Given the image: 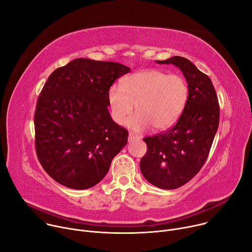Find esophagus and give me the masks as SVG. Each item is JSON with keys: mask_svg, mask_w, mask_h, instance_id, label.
Instances as JSON below:
<instances>
[{"mask_svg": "<svg viewBox=\"0 0 252 252\" xmlns=\"http://www.w3.org/2000/svg\"><path fill=\"white\" fill-rule=\"evenodd\" d=\"M140 137L138 136V135H136V134H133L132 132H129L128 133V141H134V140H137V139H139Z\"/></svg>", "mask_w": 252, "mask_h": 252, "instance_id": "obj_1", "label": "esophagus"}]
</instances>
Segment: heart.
<instances>
[{
    "label": "heart",
    "instance_id": "1",
    "mask_svg": "<svg viewBox=\"0 0 252 252\" xmlns=\"http://www.w3.org/2000/svg\"><path fill=\"white\" fill-rule=\"evenodd\" d=\"M189 94V85L183 76L148 69L125 78L122 88L112 86L109 102L118 124L126 122L135 104L136 114L127 122L129 127L142 130L151 126L155 130H162L181 117Z\"/></svg>",
    "mask_w": 252,
    "mask_h": 252
}]
</instances>
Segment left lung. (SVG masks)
I'll return each mask as SVG.
<instances>
[{
	"instance_id": "1",
	"label": "left lung",
	"mask_w": 252,
	"mask_h": 252,
	"mask_svg": "<svg viewBox=\"0 0 252 252\" xmlns=\"http://www.w3.org/2000/svg\"><path fill=\"white\" fill-rule=\"evenodd\" d=\"M158 63H172L189 84V99L176 124L166 130L143 138L147 154L140 160L141 173L162 189L183 187L204 164L220 124V103L208 76L189 60L172 57Z\"/></svg>"
}]
</instances>
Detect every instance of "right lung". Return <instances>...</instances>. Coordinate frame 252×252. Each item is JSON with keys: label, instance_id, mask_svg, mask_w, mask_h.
I'll use <instances>...</instances> for the list:
<instances>
[{"label": "right lung", "instance_id": "1", "mask_svg": "<svg viewBox=\"0 0 252 252\" xmlns=\"http://www.w3.org/2000/svg\"><path fill=\"white\" fill-rule=\"evenodd\" d=\"M129 67L76 59L48 78L34 112L38 159L57 183L74 189L98 184L127 142L107 110L109 91Z\"/></svg>", "mask_w": 252, "mask_h": 252}]
</instances>
